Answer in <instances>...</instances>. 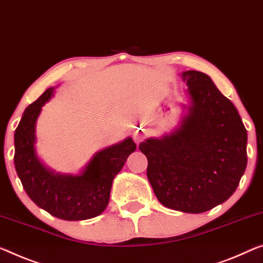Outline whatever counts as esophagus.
I'll use <instances>...</instances> for the list:
<instances>
[{"mask_svg":"<svg viewBox=\"0 0 263 263\" xmlns=\"http://www.w3.org/2000/svg\"><path fill=\"white\" fill-rule=\"evenodd\" d=\"M143 139H144V134L141 129H137V130L133 133V140L135 141V143H140Z\"/></svg>","mask_w":263,"mask_h":263,"instance_id":"esophagus-1","label":"esophagus"}]
</instances>
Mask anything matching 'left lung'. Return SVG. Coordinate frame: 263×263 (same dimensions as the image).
I'll return each instance as SVG.
<instances>
[{"label": "left lung", "mask_w": 263, "mask_h": 263, "mask_svg": "<svg viewBox=\"0 0 263 263\" xmlns=\"http://www.w3.org/2000/svg\"><path fill=\"white\" fill-rule=\"evenodd\" d=\"M192 102L181 127L139 149L148 159L147 177L165 207L207 212L227 201L247 167V130L239 111L204 72H182Z\"/></svg>", "instance_id": "obj_1"}]
</instances>
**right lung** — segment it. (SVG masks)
Segmentation results:
<instances>
[{"mask_svg":"<svg viewBox=\"0 0 263 263\" xmlns=\"http://www.w3.org/2000/svg\"><path fill=\"white\" fill-rule=\"evenodd\" d=\"M52 94L54 88H49L29 104L16 128V173L28 196L52 216L67 221L91 219L106 209L112 180L135 152L136 144L132 137H127L96 153L80 175L55 174L44 167L35 151L36 121Z\"/></svg>","mask_w":263,"mask_h":263,"instance_id":"add662e5","label":"right lung"}]
</instances>
